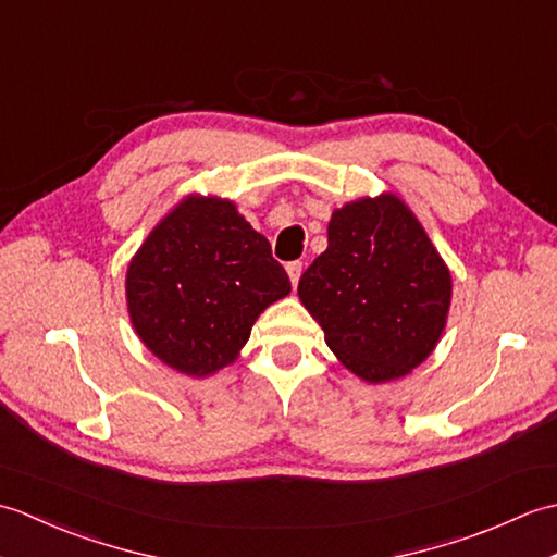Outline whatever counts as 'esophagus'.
I'll return each mask as SVG.
<instances>
[{
    "mask_svg": "<svg viewBox=\"0 0 557 557\" xmlns=\"http://www.w3.org/2000/svg\"><path fill=\"white\" fill-rule=\"evenodd\" d=\"M287 275L292 280V287L299 285V277H301V263L299 260H294V263H287Z\"/></svg>",
    "mask_w": 557,
    "mask_h": 557,
    "instance_id": "1",
    "label": "esophagus"
}]
</instances>
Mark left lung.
I'll return each instance as SVG.
<instances>
[{"mask_svg":"<svg viewBox=\"0 0 557 557\" xmlns=\"http://www.w3.org/2000/svg\"><path fill=\"white\" fill-rule=\"evenodd\" d=\"M297 292L339 363L381 385L409 375L437 347L453 275L411 208L383 191L333 210L327 248Z\"/></svg>","mask_w":557,"mask_h":557,"instance_id":"obj_1","label":"left lung"}]
</instances>
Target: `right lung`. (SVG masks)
Here are the masks:
<instances>
[{
  "instance_id": "add662e5",
  "label": "right lung",
  "mask_w": 557,
  "mask_h": 557,
  "mask_svg": "<svg viewBox=\"0 0 557 557\" xmlns=\"http://www.w3.org/2000/svg\"><path fill=\"white\" fill-rule=\"evenodd\" d=\"M124 287L138 339L170 369L208 377L239 359L292 282L234 200L188 194L128 260Z\"/></svg>"
}]
</instances>
